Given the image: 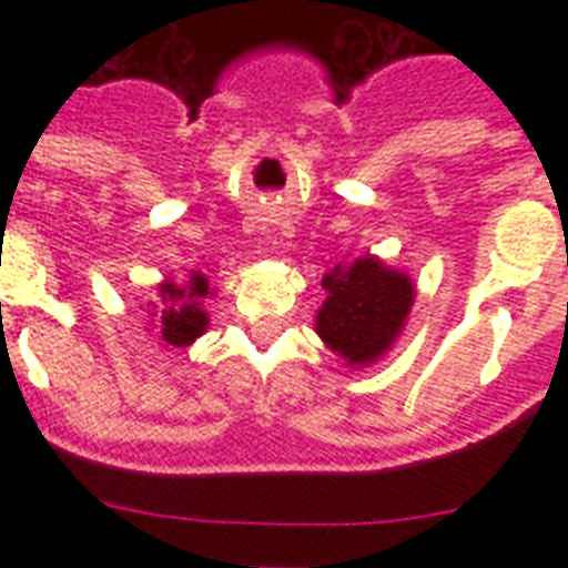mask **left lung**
<instances>
[{
  "mask_svg": "<svg viewBox=\"0 0 568 568\" xmlns=\"http://www.w3.org/2000/svg\"><path fill=\"white\" fill-rule=\"evenodd\" d=\"M321 284L329 293L315 318L324 344L349 364L381 358L413 307V281L381 261L358 258L353 267H335Z\"/></svg>",
  "mask_w": 568,
  "mask_h": 568,
  "instance_id": "1",
  "label": "left lung"
}]
</instances>
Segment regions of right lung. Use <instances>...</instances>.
<instances>
[{"label":"right lung","mask_w":568,"mask_h":568,"mask_svg":"<svg viewBox=\"0 0 568 568\" xmlns=\"http://www.w3.org/2000/svg\"><path fill=\"white\" fill-rule=\"evenodd\" d=\"M164 307L159 313V335L170 346H190L207 329V313L202 310V298H207L210 287L204 275L195 273L187 287H175L173 281L162 284Z\"/></svg>","instance_id":"right-lung-1"}]
</instances>
